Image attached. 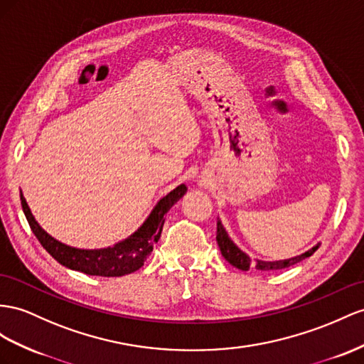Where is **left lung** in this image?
Wrapping results in <instances>:
<instances>
[{"mask_svg": "<svg viewBox=\"0 0 364 364\" xmlns=\"http://www.w3.org/2000/svg\"><path fill=\"white\" fill-rule=\"evenodd\" d=\"M217 243L220 246L221 255L226 258V262H229L232 266L240 269V271H249L250 264H252V259H250V257L247 254H245L243 250L238 249V246L234 243V241L229 238L228 232L225 228H223L220 220L217 223ZM318 247H320V245H316L301 255H296V257L289 258V259H279V262H262V259H257L255 267L258 269V271H266V272L277 271V269H284V267H289L295 263H300L301 259H304L307 257H311Z\"/></svg>", "mask_w": 364, "mask_h": 364, "instance_id": "8db88e82", "label": "left lung"}]
</instances>
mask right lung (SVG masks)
<instances>
[{
    "instance_id": "add662e5",
    "label": "right lung",
    "mask_w": 364,
    "mask_h": 364,
    "mask_svg": "<svg viewBox=\"0 0 364 364\" xmlns=\"http://www.w3.org/2000/svg\"><path fill=\"white\" fill-rule=\"evenodd\" d=\"M186 191H188V188L184 184H180L178 188H175L172 192L167 193L166 197L156 203V206L143 223L141 228L126 240L105 249H77L61 243V241L50 237L36 223L23 193L21 206L35 237L38 238L41 246L60 264L86 275L123 277L138 271L144 264L146 258L152 252L154 245L160 240L166 213L183 197Z\"/></svg>"
}]
</instances>
